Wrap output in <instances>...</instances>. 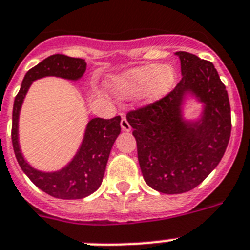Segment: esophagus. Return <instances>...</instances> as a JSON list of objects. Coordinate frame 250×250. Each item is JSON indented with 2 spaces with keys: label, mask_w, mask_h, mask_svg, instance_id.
<instances>
[{
  "label": "esophagus",
  "mask_w": 250,
  "mask_h": 250,
  "mask_svg": "<svg viewBox=\"0 0 250 250\" xmlns=\"http://www.w3.org/2000/svg\"><path fill=\"white\" fill-rule=\"evenodd\" d=\"M121 127H122V129H123V131H125V132L131 131V125H129L128 121H127V118H125V115H123V117H122Z\"/></svg>",
  "instance_id": "esophagus-1"
}]
</instances>
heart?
Masks as SVG:
<instances>
[{"instance_id": "obj_1", "label": "heart", "mask_w": 250, "mask_h": 250, "mask_svg": "<svg viewBox=\"0 0 250 250\" xmlns=\"http://www.w3.org/2000/svg\"><path fill=\"white\" fill-rule=\"evenodd\" d=\"M176 73L171 65L147 64L123 73L114 81V88L122 96L132 97L145 93L150 100H159L172 90Z\"/></svg>"}]
</instances>
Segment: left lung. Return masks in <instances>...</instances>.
I'll use <instances>...</instances> for the list:
<instances>
[{
    "label": "left lung",
    "instance_id": "8db88e82",
    "mask_svg": "<svg viewBox=\"0 0 250 250\" xmlns=\"http://www.w3.org/2000/svg\"><path fill=\"white\" fill-rule=\"evenodd\" d=\"M176 55L182 78L173 91L127 113L144 180L163 194H182L202 184L221 162L231 135L229 95L214 65L190 52ZM188 93L205 104L199 121L182 118Z\"/></svg>",
    "mask_w": 250,
    "mask_h": 250
}]
</instances>
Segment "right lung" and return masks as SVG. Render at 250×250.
I'll list each match as a JSON object with an SVG mask.
<instances>
[{
	"mask_svg": "<svg viewBox=\"0 0 250 250\" xmlns=\"http://www.w3.org/2000/svg\"><path fill=\"white\" fill-rule=\"evenodd\" d=\"M86 66L87 64L83 59L60 54L51 55L26 72L14 101L11 140L16 160L24 173L38 188L58 199L86 198L100 188L110 150L121 133V117L91 119L87 125L82 145L72 162L60 171L41 172L30 167L20 151L18 140L19 113L24 97L33 81L48 76L77 81L86 72Z\"/></svg>",
	"mask_w": 250,
	"mask_h": 250,
	"instance_id": "1",
	"label": "right lung"
}]
</instances>
